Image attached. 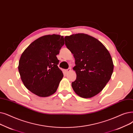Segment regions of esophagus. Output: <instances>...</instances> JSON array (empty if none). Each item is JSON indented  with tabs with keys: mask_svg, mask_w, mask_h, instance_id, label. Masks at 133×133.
Returning <instances> with one entry per match:
<instances>
[{
	"mask_svg": "<svg viewBox=\"0 0 133 133\" xmlns=\"http://www.w3.org/2000/svg\"><path fill=\"white\" fill-rule=\"evenodd\" d=\"M71 70V68L70 67V68H68V69H67V70H66L65 71H66V73H68V72H70Z\"/></svg>",
	"mask_w": 133,
	"mask_h": 133,
	"instance_id": "34e87169",
	"label": "esophagus"
}]
</instances>
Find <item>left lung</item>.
<instances>
[{"mask_svg":"<svg viewBox=\"0 0 133 133\" xmlns=\"http://www.w3.org/2000/svg\"><path fill=\"white\" fill-rule=\"evenodd\" d=\"M67 48L73 54L77 78L72 83L76 93L82 98L96 96L110 79L114 65L107 49L97 39L85 34L65 37Z\"/></svg>","mask_w":133,"mask_h":133,"instance_id":"8db88e82","label":"left lung"}]
</instances>
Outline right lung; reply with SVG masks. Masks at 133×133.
<instances>
[{
    "label": "right lung",
    "instance_id": "right-lung-1",
    "mask_svg": "<svg viewBox=\"0 0 133 133\" xmlns=\"http://www.w3.org/2000/svg\"><path fill=\"white\" fill-rule=\"evenodd\" d=\"M59 35H45L32 42L22 53L18 71L25 87L39 97L54 94L63 75L56 55L64 45Z\"/></svg>",
    "mask_w": 133,
    "mask_h": 133
}]
</instances>
